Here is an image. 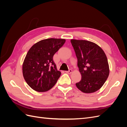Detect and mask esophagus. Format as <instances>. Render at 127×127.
Returning <instances> with one entry per match:
<instances>
[{"label":"esophagus","mask_w":127,"mask_h":127,"mask_svg":"<svg viewBox=\"0 0 127 127\" xmlns=\"http://www.w3.org/2000/svg\"><path fill=\"white\" fill-rule=\"evenodd\" d=\"M65 72H66V73H67V74H71V73H72V70L70 69V70H69L68 71H65Z\"/></svg>","instance_id":"1"}]
</instances>
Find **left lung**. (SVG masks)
<instances>
[{"mask_svg": "<svg viewBox=\"0 0 127 127\" xmlns=\"http://www.w3.org/2000/svg\"><path fill=\"white\" fill-rule=\"evenodd\" d=\"M82 75L76 87L85 93L96 92L102 87L109 75L107 57L102 49L89 41L71 39Z\"/></svg>", "mask_w": 127, "mask_h": 127, "instance_id": "1", "label": "left lung"}]
</instances>
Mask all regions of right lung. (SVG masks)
Returning a JSON list of instances; mask_svg holds the SVG:
<instances>
[{
    "label": "right lung",
    "mask_w": 127,
    "mask_h": 127,
    "mask_svg": "<svg viewBox=\"0 0 127 127\" xmlns=\"http://www.w3.org/2000/svg\"><path fill=\"white\" fill-rule=\"evenodd\" d=\"M66 42L64 39L41 40L27 53L22 66L23 75L29 86L39 92L50 90L57 83L61 72L53 60L55 53Z\"/></svg>",
    "instance_id": "right-lung-1"
}]
</instances>
